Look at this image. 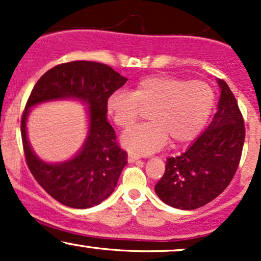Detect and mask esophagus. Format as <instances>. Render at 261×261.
Returning a JSON list of instances; mask_svg holds the SVG:
<instances>
[{
	"label": "esophagus",
	"instance_id": "1",
	"mask_svg": "<svg viewBox=\"0 0 261 261\" xmlns=\"http://www.w3.org/2000/svg\"><path fill=\"white\" fill-rule=\"evenodd\" d=\"M127 160H128V162H130V163H134V162H136L137 160H139V155L133 154V153H128Z\"/></svg>",
	"mask_w": 261,
	"mask_h": 261
}]
</instances>
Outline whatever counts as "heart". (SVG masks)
I'll return each instance as SVG.
<instances>
[{
    "instance_id": "1",
    "label": "heart",
    "mask_w": 261,
    "mask_h": 261,
    "mask_svg": "<svg viewBox=\"0 0 261 261\" xmlns=\"http://www.w3.org/2000/svg\"><path fill=\"white\" fill-rule=\"evenodd\" d=\"M215 106V92L207 83L178 77L148 76L140 80L133 93L114 92L108 99V113L121 128H127L148 110L151 121L127 130L122 147L133 154L158 151L170 139L179 145L201 133Z\"/></svg>"
}]
</instances>
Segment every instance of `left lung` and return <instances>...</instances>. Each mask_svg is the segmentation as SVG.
I'll return each mask as SVG.
<instances>
[{"label": "left lung", "instance_id": "obj_1", "mask_svg": "<svg viewBox=\"0 0 261 261\" xmlns=\"http://www.w3.org/2000/svg\"><path fill=\"white\" fill-rule=\"evenodd\" d=\"M217 112L211 124L187 151L166 162V170L154 191L167 205L195 210L206 205L228 187L241 161L244 120L232 91L223 80Z\"/></svg>", "mask_w": 261, "mask_h": 261}]
</instances>
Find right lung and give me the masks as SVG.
I'll return each mask as SVG.
<instances>
[{
  "label": "right lung",
  "instance_id": "right-lung-1",
  "mask_svg": "<svg viewBox=\"0 0 261 261\" xmlns=\"http://www.w3.org/2000/svg\"><path fill=\"white\" fill-rule=\"evenodd\" d=\"M127 79L110 66L72 61L53 67L39 79L27 101L20 131L28 168L41 188L62 205L89 208L108 199L127 163L115 131L107 120L108 98ZM76 99L89 108V133L79 153L71 160L47 164L30 147L26 119L32 107L46 101Z\"/></svg>",
  "mask_w": 261,
  "mask_h": 261
}]
</instances>
